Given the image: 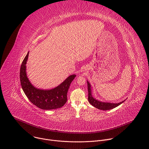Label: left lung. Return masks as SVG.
<instances>
[{
    "label": "left lung",
    "instance_id": "left-lung-1",
    "mask_svg": "<svg viewBox=\"0 0 149 149\" xmlns=\"http://www.w3.org/2000/svg\"><path fill=\"white\" fill-rule=\"evenodd\" d=\"M87 84H88V100L89 102L94 106V107L101 110H109L113 109L114 108H116L117 106L122 104L125 100L119 102V103H111V102H102L100 101H98L96 99H95L91 94V85L89 83V82L87 81Z\"/></svg>",
    "mask_w": 149,
    "mask_h": 149
}]
</instances>
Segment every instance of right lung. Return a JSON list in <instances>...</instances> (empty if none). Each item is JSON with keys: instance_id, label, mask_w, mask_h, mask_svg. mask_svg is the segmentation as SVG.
Returning a JSON list of instances; mask_svg holds the SVG:
<instances>
[{"instance_id": "obj_1", "label": "right lung", "mask_w": 149, "mask_h": 149, "mask_svg": "<svg viewBox=\"0 0 149 149\" xmlns=\"http://www.w3.org/2000/svg\"><path fill=\"white\" fill-rule=\"evenodd\" d=\"M29 52L25 57L20 69V81L22 90L29 100L42 110H53L62 107L67 101V93L75 75L69 76L64 81L53 89L44 90L32 86L26 75V64Z\"/></svg>"}]
</instances>
